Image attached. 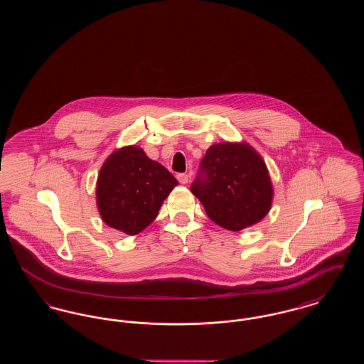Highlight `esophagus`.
I'll use <instances>...</instances> for the list:
<instances>
[{"instance_id": "1", "label": "esophagus", "mask_w": 364, "mask_h": 364, "mask_svg": "<svg viewBox=\"0 0 364 364\" xmlns=\"http://www.w3.org/2000/svg\"><path fill=\"white\" fill-rule=\"evenodd\" d=\"M176 177H177V180H178L180 184H187V183H188V178H190V176L186 173H178Z\"/></svg>"}]
</instances>
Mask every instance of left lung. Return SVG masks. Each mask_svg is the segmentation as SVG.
Segmentation results:
<instances>
[{"mask_svg":"<svg viewBox=\"0 0 364 364\" xmlns=\"http://www.w3.org/2000/svg\"><path fill=\"white\" fill-rule=\"evenodd\" d=\"M191 192L213 223L233 232L259 223L274 193L264 161L245 141L208 147Z\"/></svg>","mask_w":364,"mask_h":364,"instance_id":"8db88e82","label":"left lung"}]
</instances>
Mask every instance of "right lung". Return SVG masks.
<instances>
[{"label":"right lung","instance_id":"obj_1","mask_svg":"<svg viewBox=\"0 0 364 364\" xmlns=\"http://www.w3.org/2000/svg\"><path fill=\"white\" fill-rule=\"evenodd\" d=\"M177 186L165 166L138 146H125L105 161L97 180V206L106 225L129 236L138 235Z\"/></svg>","mask_w":364,"mask_h":364}]
</instances>
